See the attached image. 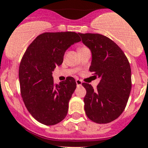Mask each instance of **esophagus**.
Here are the masks:
<instances>
[{"label":"esophagus","mask_w":148,"mask_h":148,"mask_svg":"<svg viewBox=\"0 0 148 148\" xmlns=\"http://www.w3.org/2000/svg\"><path fill=\"white\" fill-rule=\"evenodd\" d=\"M76 83H77V86H81L82 85V81L80 79H76Z\"/></svg>","instance_id":"34e87169"}]
</instances>
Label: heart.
<instances>
[{
	"label": "heart",
	"instance_id": "b5f03b06",
	"mask_svg": "<svg viewBox=\"0 0 148 148\" xmlns=\"http://www.w3.org/2000/svg\"><path fill=\"white\" fill-rule=\"evenodd\" d=\"M85 48H87V47H79V48H78V51H83V50H84Z\"/></svg>",
	"mask_w": 148,
	"mask_h": 148
}]
</instances>
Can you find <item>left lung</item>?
<instances>
[{
    "mask_svg": "<svg viewBox=\"0 0 148 148\" xmlns=\"http://www.w3.org/2000/svg\"><path fill=\"white\" fill-rule=\"evenodd\" d=\"M92 53L90 72L101 77L95 90L83 83L86 90L83 101L87 117L97 124L118 119L125 109L132 87L131 69L124 53L110 38L98 33H79Z\"/></svg>",
    "mask_w": 148,
    "mask_h": 148,
    "instance_id": "1",
    "label": "left lung"
}]
</instances>
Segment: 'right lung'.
I'll return each mask as SVG.
<instances>
[{
	"mask_svg": "<svg viewBox=\"0 0 148 148\" xmlns=\"http://www.w3.org/2000/svg\"><path fill=\"white\" fill-rule=\"evenodd\" d=\"M75 32L44 33L33 40L19 65L21 95L30 115L45 125H54L63 120L69 101L77 84L68 77L60 84L53 81L52 71L63 62L66 51L80 42Z\"/></svg>",
	"mask_w": 148,
	"mask_h": 148,
	"instance_id": "obj_1",
	"label": "right lung"
}]
</instances>
